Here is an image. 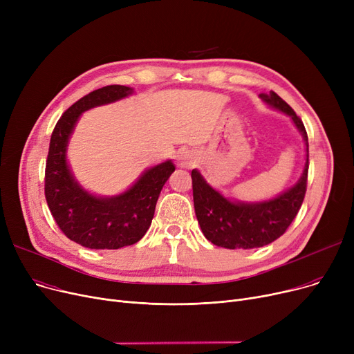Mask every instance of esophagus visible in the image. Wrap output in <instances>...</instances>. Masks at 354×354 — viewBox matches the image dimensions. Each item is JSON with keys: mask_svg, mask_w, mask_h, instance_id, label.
Returning <instances> with one entry per match:
<instances>
[{"mask_svg": "<svg viewBox=\"0 0 354 354\" xmlns=\"http://www.w3.org/2000/svg\"><path fill=\"white\" fill-rule=\"evenodd\" d=\"M178 162H179L180 166L187 167V166H189V165L192 163V155H189L188 152H182V153L178 156Z\"/></svg>", "mask_w": 354, "mask_h": 354, "instance_id": "1", "label": "esophagus"}]
</instances>
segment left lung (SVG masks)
<instances>
[{"label": "left lung", "mask_w": 354, "mask_h": 354, "mask_svg": "<svg viewBox=\"0 0 354 354\" xmlns=\"http://www.w3.org/2000/svg\"><path fill=\"white\" fill-rule=\"evenodd\" d=\"M266 104L288 116L306 145L304 169L291 188L274 198L245 202L227 198L194 169V207L199 227L205 238L216 247L230 250H250L271 244L290 227L306 195L308 172V138L301 119L274 91L259 95Z\"/></svg>", "instance_id": "left-lung-1"}]
</instances>
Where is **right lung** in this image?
<instances>
[{"label":"right lung","instance_id":"obj_1","mask_svg":"<svg viewBox=\"0 0 354 354\" xmlns=\"http://www.w3.org/2000/svg\"><path fill=\"white\" fill-rule=\"evenodd\" d=\"M133 88L113 84L97 88L70 106L55 124L46 163V199L53 218L67 238L90 250L133 245L152 224L165 182L175 172L165 160L146 171L122 194L100 196L84 189L67 160L70 138L84 111L119 102Z\"/></svg>","mask_w":354,"mask_h":354}]
</instances>
